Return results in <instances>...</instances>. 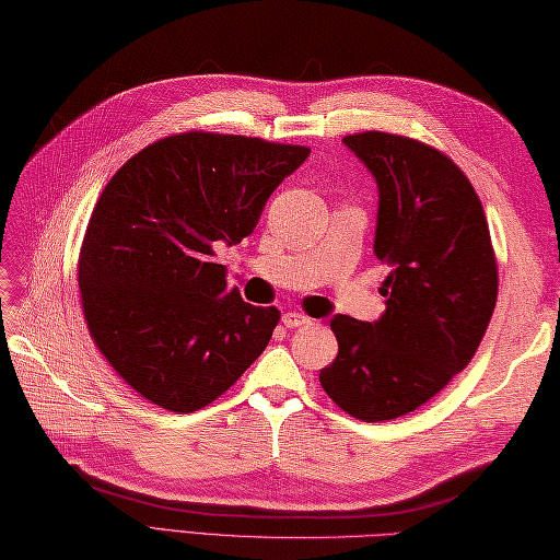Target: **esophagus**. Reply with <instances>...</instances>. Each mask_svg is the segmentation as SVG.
Returning a JSON list of instances; mask_svg holds the SVG:
<instances>
[{"instance_id":"1","label":"esophagus","mask_w":560,"mask_h":560,"mask_svg":"<svg viewBox=\"0 0 560 560\" xmlns=\"http://www.w3.org/2000/svg\"><path fill=\"white\" fill-rule=\"evenodd\" d=\"M311 323H313L311 317H305V315L295 313V311H291V313H283V317H281V325H283V327H289V329L305 327V325H311Z\"/></svg>"}]
</instances>
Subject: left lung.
<instances>
[{
    "label": "left lung",
    "instance_id": "obj_1",
    "mask_svg": "<svg viewBox=\"0 0 560 560\" xmlns=\"http://www.w3.org/2000/svg\"><path fill=\"white\" fill-rule=\"evenodd\" d=\"M377 183L375 257L389 267L375 323L331 319L339 353L319 371L353 419L389 421L419 409L474 359L491 323L498 267L481 199L455 163L421 141L343 137Z\"/></svg>",
    "mask_w": 560,
    "mask_h": 560
}]
</instances>
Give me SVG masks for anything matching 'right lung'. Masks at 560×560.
<instances>
[{
    "instance_id": "right-lung-1",
    "label": "right lung",
    "mask_w": 560,
    "mask_h": 560,
    "mask_svg": "<svg viewBox=\"0 0 560 560\" xmlns=\"http://www.w3.org/2000/svg\"><path fill=\"white\" fill-rule=\"evenodd\" d=\"M311 149L185 132L141 149L93 207L79 255L83 317L141 397L207 407L267 349L277 307L225 283L217 255L255 231L269 195Z\"/></svg>"
}]
</instances>
